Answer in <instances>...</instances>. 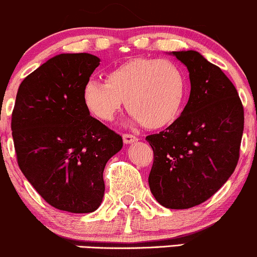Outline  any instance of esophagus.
Wrapping results in <instances>:
<instances>
[{"label": "esophagus", "mask_w": 257, "mask_h": 257, "mask_svg": "<svg viewBox=\"0 0 257 257\" xmlns=\"http://www.w3.org/2000/svg\"><path fill=\"white\" fill-rule=\"evenodd\" d=\"M122 139H123V143H126V145H130V143H134L136 142V141H139V139H137L135 135H131V134H123Z\"/></svg>", "instance_id": "obj_1"}]
</instances>
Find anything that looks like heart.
<instances>
[{
  "label": "heart",
  "instance_id": "b5f03b06",
  "mask_svg": "<svg viewBox=\"0 0 257 257\" xmlns=\"http://www.w3.org/2000/svg\"><path fill=\"white\" fill-rule=\"evenodd\" d=\"M187 79L172 60L135 57L110 68L105 82L89 79L82 99L85 109L109 122L125 105L143 126L158 128L173 122L183 110Z\"/></svg>",
  "mask_w": 257,
  "mask_h": 257
}]
</instances>
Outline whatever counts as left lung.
<instances>
[{
    "mask_svg": "<svg viewBox=\"0 0 257 257\" xmlns=\"http://www.w3.org/2000/svg\"><path fill=\"white\" fill-rule=\"evenodd\" d=\"M173 55L189 70L191 92L169 127L146 137L154 156L148 183L162 206L185 209L208 200L235 170L244 107L218 66L194 50Z\"/></svg>",
    "mask_w": 257,
    "mask_h": 257,
    "instance_id": "obj_1",
    "label": "left lung"
}]
</instances>
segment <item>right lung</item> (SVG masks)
Masks as SVG:
<instances>
[{"instance_id":"add662e5","label":"right lung","mask_w":257,"mask_h":257,"mask_svg":"<svg viewBox=\"0 0 257 257\" xmlns=\"http://www.w3.org/2000/svg\"><path fill=\"white\" fill-rule=\"evenodd\" d=\"M100 60L60 54L23 79L12 111L19 169L49 205L89 213L103 201L106 162L122 137L90 116L82 92Z\"/></svg>"}]
</instances>
